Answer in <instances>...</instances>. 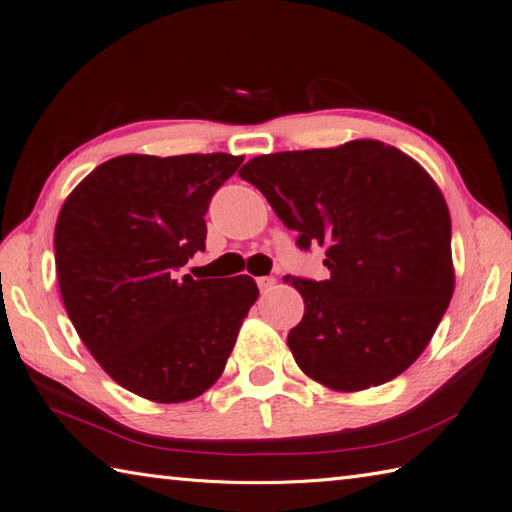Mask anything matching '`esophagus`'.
<instances>
[{
    "instance_id": "obj_1",
    "label": "esophagus",
    "mask_w": 512,
    "mask_h": 512,
    "mask_svg": "<svg viewBox=\"0 0 512 512\" xmlns=\"http://www.w3.org/2000/svg\"><path fill=\"white\" fill-rule=\"evenodd\" d=\"M256 285H258L260 291H269V289H274L276 278L274 276H260V278H256Z\"/></svg>"
}]
</instances>
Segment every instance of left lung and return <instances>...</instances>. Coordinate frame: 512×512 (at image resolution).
<instances>
[{"label": "left lung", "instance_id": "obj_1", "mask_svg": "<svg viewBox=\"0 0 512 512\" xmlns=\"http://www.w3.org/2000/svg\"><path fill=\"white\" fill-rule=\"evenodd\" d=\"M298 247H326L328 280L285 276L304 315L287 344L300 370L335 392L399 377L434 337L456 287L451 217L436 181L379 140L258 155L238 170Z\"/></svg>", "mask_w": 512, "mask_h": 512}]
</instances>
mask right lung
Returning a JSON list of instances; mask_svg holds the SVG:
<instances>
[{
	"mask_svg": "<svg viewBox=\"0 0 512 512\" xmlns=\"http://www.w3.org/2000/svg\"><path fill=\"white\" fill-rule=\"evenodd\" d=\"M243 155H120L65 199L54 258L65 311L124 390L184 403L223 374L258 298L254 278H175L206 249V212Z\"/></svg>",
	"mask_w": 512,
	"mask_h": 512,
	"instance_id": "obj_1",
	"label": "right lung"
}]
</instances>
